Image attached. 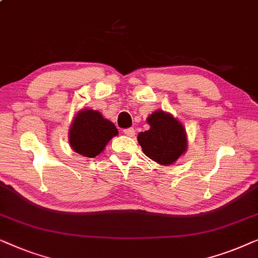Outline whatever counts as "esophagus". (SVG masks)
<instances>
[{"label": "esophagus", "mask_w": 258, "mask_h": 258, "mask_svg": "<svg viewBox=\"0 0 258 258\" xmlns=\"http://www.w3.org/2000/svg\"><path fill=\"white\" fill-rule=\"evenodd\" d=\"M123 133H125V135L128 136V137H135V136H136L135 128H132V127H130V128L123 130Z\"/></svg>", "instance_id": "34e87169"}]
</instances>
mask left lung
<instances>
[{
	"label": "left lung",
	"instance_id": "8db88e82",
	"mask_svg": "<svg viewBox=\"0 0 258 258\" xmlns=\"http://www.w3.org/2000/svg\"><path fill=\"white\" fill-rule=\"evenodd\" d=\"M147 122L150 130L138 135L143 152L161 165L174 163L187 146L183 125L163 111L152 113L147 118Z\"/></svg>",
	"mask_w": 258,
	"mask_h": 258
}]
</instances>
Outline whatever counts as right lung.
<instances>
[{
  "label": "right lung",
  "mask_w": 258,
  "mask_h": 258,
  "mask_svg": "<svg viewBox=\"0 0 258 258\" xmlns=\"http://www.w3.org/2000/svg\"><path fill=\"white\" fill-rule=\"evenodd\" d=\"M116 135L118 130L114 123L102 118L98 111L85 109L78 113L72 123L70 144L77 153L94 158Z\"/></svg>",
  "instance_id": "1"
}]
</instances>
